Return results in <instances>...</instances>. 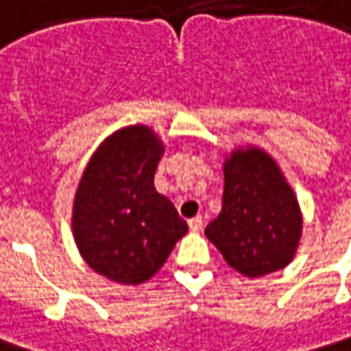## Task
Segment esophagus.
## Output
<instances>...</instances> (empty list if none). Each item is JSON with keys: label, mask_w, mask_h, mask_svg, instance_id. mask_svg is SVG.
<instances>
[{"label": "esophagus", "mask_w": 351, "mask_h": 351, "mask_svg": "<svg viewBox=\"0 0 351 351\" xmlns=\"http://www.w3.org/2000/svg\"><path fill=\"white\" fill-rule=\"evenodd\" d=\"M188 225H190V230L199 232V230H202V226H204V219H202V217H194V219H190V221H188Z\"/></svg>", "instance_id": "34e87169"}]
</instances>
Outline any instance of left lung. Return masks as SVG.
I'll use <instances>...</instances> for the list:
<instances>
[{"mask_svg":"<svg viewBox=\"0 0 351 351\" xmlns=\"http://www.w3.org/2000/svg\"><path fill=\"white\" fill-rule=\"evenodd\" d=\"M223 209L206 228L209 242L244 276L285 269L302 238V209L280 167L256 145L236 147L223 163Z\"/></svg>","mask_w":351,"mask_h":351,"instance_id":"8db88e82","label":"left lung"}]
</instances>
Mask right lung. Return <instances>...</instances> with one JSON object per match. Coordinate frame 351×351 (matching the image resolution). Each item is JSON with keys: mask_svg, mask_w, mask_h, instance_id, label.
<instances>
[{"mask_svg": "<svg viewBox=\"0 0 351 351\" xmlns=\"http://www.w3.org/2000/svg\"><path fill=\"white\" fill-rule=\"evenodd\" d=\"M163 154L165 145L149 126L119 128L90 157L76 188V247L97 275L119 285L149 280L188 232L154 184Z\"/></svg>", "mask_w": 351, "mask_h": 351, "instance_id": "1", "label": "right lung"}]
</instances>
